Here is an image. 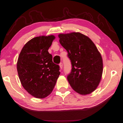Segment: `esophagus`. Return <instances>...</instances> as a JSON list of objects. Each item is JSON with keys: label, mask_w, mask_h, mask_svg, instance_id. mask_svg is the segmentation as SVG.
Returning <instances> with one entry per match:
<instances>
[{"label": "esophagus", "mask_w": 123, "mask_h": 123, "mask_svg": "<svg viewBox=\"0 0 123 123\" xmlns=\"http://www.w3.org/2000/svg\"><path fill=\"white\" fill-rule=\"evenodd\" d=\"M59 66H60V69H62V68H63V63H60L59 64Z\"/></svg>", "instance_id": "1"}]
</instances>
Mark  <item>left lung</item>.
I'll return each instance as SVG.
<instances>
[{
  "label": "left lung",
  "mask_w": 123,
  "mask_h": 123,
  "mask_svg": "<svg viewBox=\"0 0 123 123\" xmlns=\"http://www.w3.org/2000/svg\"><path fill=\"white\" fill-rule=\"evenodd\" d=\"M59 43L68 53L72 70L68 76L70 86L81 95L91 94L101 81L103 61L89 37L79 32L59 34Z\"/></svg>",
  "instance_id": "8db88e82"
}]
</instances>
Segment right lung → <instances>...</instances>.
<instances>
[{"mask_svg": "<svg viewBox=\"0 0 123 123\" xmlns=\"http://www.w3.org/2000/svg\"><path fill=\"white\" fill-rule=\"evenodd\" d=\"M55 36L34 37L22 48L17 70L23 87L34 97L43 98L53 91L60 72L59 65L52 61L48 50Z\"/></svg>", "mask_w": 123, "mask_h": 123, "instance_id": "add662e5", "label": "right lung"}]
</instances>
